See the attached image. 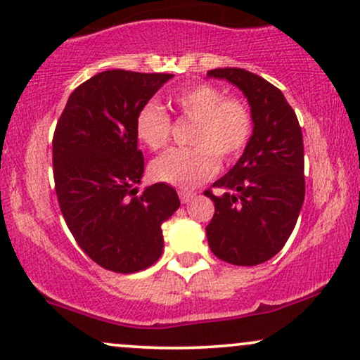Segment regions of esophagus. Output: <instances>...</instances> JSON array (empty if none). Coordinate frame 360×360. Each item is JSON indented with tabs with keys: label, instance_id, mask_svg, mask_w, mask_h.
<instances>
[{
	"label": "esophagus",
	"instance_id": "obj_1",
	"mask_svg": "<svg viewBox=\"0 0 360 360\" xmlns=\"http://www.w3.org/2000/svg\"><path fill=\"white\" fill-rule=\"evenodd\" d=\"M179 198H181V202H189V201H193L194 198H196V193H193V191H179Z\"/></svg>",
	"mask_w": 360,
	"mask_h": 360
}]
</instances>
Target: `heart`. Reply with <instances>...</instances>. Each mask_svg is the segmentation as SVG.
<instances>
[{
  "mask_svg": "<svg viewBox=\"0 0 360 360\" xmlns=\"http://www.w3.org/2000/svg\"><path fill=\"white\" fill-rule=\"evenodd\" d=\"M171 105L186 119L194 120L189 136L193 147H177L159 155L150 164L154 179L193 189L218 172V159L235 161L248 144L253 129L250 109L240 98L226 97L219 86H188L172 95ZM134 131L142 146L159 150L171 136V119L162 107L149 102L139 109Z\"/></svg>",
  "mask_w": 360,
  "mask_h": 360,
  "instance_id": "obj_1",
  "label": "heart"
}]
</instances>
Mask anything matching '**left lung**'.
Here are the masks:
<instances>
[{"mask_svg": "<svg viewBox=\"0 0 360 360\" xmlns=\"http://www.w3.org/2000/svg\"><path fill=\"white\" fill-rule=\"evenodd\" d=\"M207 79L240 89L253 122L241 158L213 184L224 193H205L214 201L207 243L223 262L259 265L283 248L304 205L302 129L285 95L262 77L243 68H216Z\"/></svg>", "mask_w": 360, "mask_h": 360, "instance_id": "obj_1", "label": "left lung"}]
</instances>
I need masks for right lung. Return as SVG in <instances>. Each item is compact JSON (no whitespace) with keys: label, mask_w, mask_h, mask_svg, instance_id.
Masks as SVG:
<instances>
[{"label":"right lung","mask_w":360,"mask_h":360,"mask_svg":"<svg viewBox=\"0 0 360 360\" xmlns=\"http://www.w3.org/2000/svg\"><path fill=\"white\" fill-rule=\"evenodd\" d=\"M171 73L107 70L73 90L53 134L60 210L85 255L115 274L146 270L162 255V223L179 207L174 188L158 183L137 196L144 155L136 115Z\"/></svg>","instance_id":"1"}]
</instances>
